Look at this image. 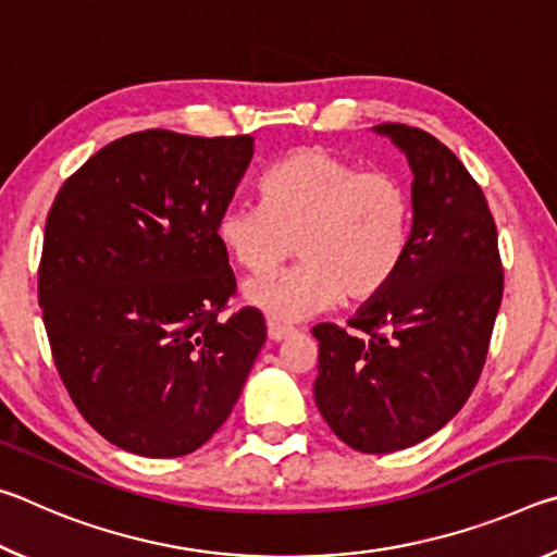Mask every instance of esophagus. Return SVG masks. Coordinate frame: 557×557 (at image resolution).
Masks as SVG:
<instances>
[{"label": "esophagus", "instance_id": "34e87169", "mask_svg": "<svg viewBox=\"0 0 557 557\" xmlns=\"http://www.w3.org/2000/svg\"><path fill=\"white\" fill-rule=\"evenodd\" d=\"M268 334H270L272 342H282V338H287V336L295 334V329H292V326H282V324H275V322H270V324H268Z\"/></svg>", "mask_w": 557, "mask_h": 557}]
</instances>
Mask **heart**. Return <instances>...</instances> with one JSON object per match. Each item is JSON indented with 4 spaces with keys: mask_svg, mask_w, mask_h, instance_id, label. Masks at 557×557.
I'll return each instance as SVG.
<instances>
[{
    "mask_svg": "<svg viewBox=\"0 0 557 557\" xmlns=\"http://www.w3.org/2000/svg\"><path fill=\"white\" fill-rule=\"evenodd\" d=\"M260 194L262 203L225 206L215 233L250 275L297 250L299 265L245 285V301L272 322H301L342 297L371 299L403 268L414 209L400 176L363 172L324 147H301L262 172Z\"/></svg>",
    "mask_w": 557,
    "mask_h": 557,
    "instance_id": "heart-1",
    "label": "heart"
}]
</instances>
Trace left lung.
<instances>
[{
    "label": "left lung",
    "mask_w": 557,
    "mask_h": 557,
    "mask_svg": "<svg viewBox=\"0 0 557 557\" xmlns=\"http://www.w3.org/2000/svg\"><path fill=\"white\" fill-rule=\"evenodd\" d=\"M412 169L408 256L381 295L348 319L322 322L317 408L363 455H388L435 435L482 375L504 297L498 233L482 186L430 132L375 127Z\"/></svg>",
    "instance_id": "1"
}]
</instances>
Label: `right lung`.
Instances as JSON below:
<instances>
[{"mask_svg":"<svg viewBox=\"0 0 557 557\" xmlns=\"http://www.w3.org/2000/svg\"><path fill=\"white\" fill-rule=\"evenodd\" d=\"M252 137L145 129L65 178L46 215L39 305L55 371L92 430L143 457L209 442L265 344L215 225Z\"/></svg>","mask_w":557,"mask_h":557,"instance_id":"obj_1","label":"right lung"}]
</instances>
